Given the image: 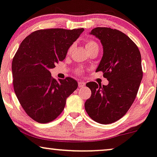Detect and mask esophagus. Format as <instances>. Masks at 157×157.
I'll return each instance as SVG.
<instances>
[{
  "instance_id": "obj_1",
  "label": "esophagus",
  "mask_w": 157,
  "mask_h": 157,
  "mask_svg": "<svg viewBox=\"0 0 157 157\" xmlns=\"http://www.w3.org/2000/svg\"><path fill=\"white\" fill-rule=\"evenodd\" d=\"M85 85V82H83V81H80V82H78V86L79 88H83Z\"/></svg>"
}]
</instances>
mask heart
I'll use <instances>...</instances> for the list:
<instances>
[{"label":"heart","mask_w":157,"mask_h":157,"mask_svg":"<svg viewBox=\"0 0 157 157\" xmlns=\"http://www.w3.org/2000/svg\"><path fill=\"white\" fill-rule=\"evenodd\" d=\"M85 47H86L88 52L93 50V49L98 48V44H97L94 40H87L86 43H85ZM72 48V47H71V48Z\"/></svg>","instance_id":"1"}]
</instances>
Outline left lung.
I'll list each match as a JSON object with an SVG mask.
<instances>
[{
  "mask_svg": "<svg viewBox=\"0 0 157 157\" xmlns=\"http://www.w3.org/2000/svg\"><path fill=\"white\" fill-rule=\"evenodd\" d=\"M90 35L102 44L103 56L96 72H104L109 84L87 83L91 96L85 109L96 122L111 124L126 114L136 98L143 77L141 56L133 41L117 29L96 27Z\"/></svg>",
  "mask_w": 157,
  "mask_h": 157,
  "instance_id": "1",
  "label": "left lung"
}]
</instances>
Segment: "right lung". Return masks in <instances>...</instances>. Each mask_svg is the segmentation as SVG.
<instances>
[{
	"instance_id": "1",
	"label": "right lung",
	"mask_w": 157,
	"mask_h": 157,
	"mask_svg": "<svg viewBox=\"0 0 157 157\" xmlns=\"http://www.w3.org/2000/svg\"><path fill=\"white\" fill-rule=\"evenodd\" d=\"M84 29H40L26 37L12 61L13 85L26 113L39 123L50 122L64 110L76 90L75 79L55 80L50 70L63 61Z\"/></svg>"
}]
</instances>
